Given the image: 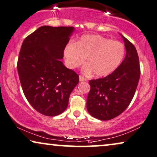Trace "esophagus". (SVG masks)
Listing matches in <instances>:
<instances>
[{
    "mask_svg": "<svg viewBox=\"0 0 157 157\" xmlns=\"http://www.w3.org/2000/svg\"><path fill=\"white\" fill-rule=\"evenodd\" d=\"M79 81H86V79L84 77L80 76H79Z\"/></svg>",
    "mask_w": 157,
    "mask_h": 157,
    "instance_id": "obj_1",
    "label": "esophagus"
}]
</instances>
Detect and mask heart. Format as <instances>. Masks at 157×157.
<instances>
[{
	"label": "heart",
	"mask_w": 157,
	"mask_h": 157,
	"mask_svg": "<svg viewBox=\"0 0 157 157\" xmlns=\"http://www.w3.org/2000/svg\"><path fill=\"white\" fill-rule=\"evenodd\" d=\"M125 55V45L121 42L98 34L83 35L76 43L66 47L64 56L69 68L81 66L86 58L88 63L83 67L86 74L93 71L94 76H109L118 68Z\"/></svg>",
	"instance_id": "heart-1"
}]
</instances>
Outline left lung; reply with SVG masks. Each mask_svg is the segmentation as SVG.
I'll return each mask as SVG.
<instances>
[{
	"label": "left lung",
	"mask_w": 157,
	"mask_h": 157,
	"mask_svg": "<svg viewBox=\"0 0 157 157\" xmlns=\"http://www.w3.org/2000/svg\"><path fill=\"white\" fill-rule=\"evenodd\" d=\"M126 56L118 68L105 78L90 80L86 101L89 113L100 121H109L123 113L135 94L141 75L136 49L123 35Z\"/></svg>",
	"instance_id": "1"
}]
</instances>
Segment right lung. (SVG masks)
<instances>
[{"instance_id":"obj_1","label":"right lung","mask_w":157,"mask_h":157,"mask_svg":"<svg viewBox=\"0 0 157 157\" xmlns=\"http://www.w3.org/2000/svg\"><path fill=\"white\" fill-rule=\"evenodd\" d=\"M72 26H42L24 39L17 62L19 80L32 107L46 116L66 110L79 76L60 60Z\"/></svg>"}]
</instances>
